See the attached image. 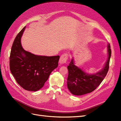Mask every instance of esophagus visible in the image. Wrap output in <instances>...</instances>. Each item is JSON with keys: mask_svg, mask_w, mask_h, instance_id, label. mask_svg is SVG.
I'll return each mask as SVG.
<instances>
[{"mask_svg": "<svg viewBox=\"0 0 121 121\" xmlns=\"http://www.w3.org/2000/svg\"><path fill=\"white\" fill-rule=\"evenodd\" d=\"M68 58V54L67 53H64L63 54H62L59 59V63L61 64H65L67 62V59Z\"/></svg>", "mask_w": 121, "mask_h": 121, "instance_id": "1", "label": "esophagus"}]
</instances>
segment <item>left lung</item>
<instances>
[{"instance_id": "1", "label": "left lung", "mask_w": 121, "mask_h": 121, "mask_svg": "<svg viewBox=\"0 0 121 121\" xmlns=\"http://www.w3.org/2000/svg\"><path fill=\"white\" fill-rule=\"evenodd\" d=\"M108 58L104 67L94 74H88L74 64L72 59L68 66L67 87L73 95L80 96L91 93L100 85L108 73L111 56L110 45H108Z\"/></svg>"}]
</instances>
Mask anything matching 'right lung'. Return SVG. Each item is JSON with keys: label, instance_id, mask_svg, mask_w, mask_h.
Segmentation results:
<instances>
[{"label": "right lung", "instance_id": "1", "mask_svg": "<svg viewBox=\"0 0 121 121\" xmlns=\"http://www.w3.org/2000/svg\"><path fill=\"white\" fill-rule=\"evenodd\" d=\"M25 27L17 35L13 43L9 57L10 70L21 87L27 91H37L57 67L60 56H38L24 50L21 38Z\"/></svg>", "mask_w": 121, "mask_h": 121}]
</instances>
